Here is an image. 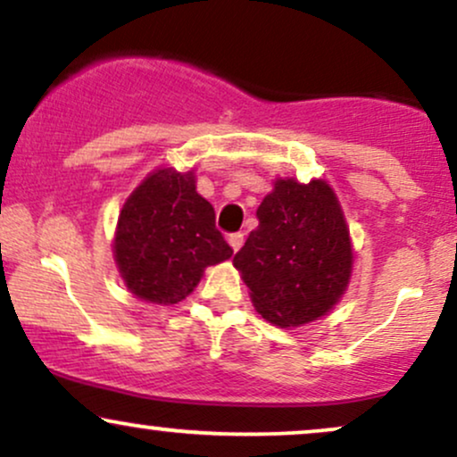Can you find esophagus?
Listing matches in <instances>:
<instances>
[{
  "instance_id": "esophagus-1",
  "label": "esophagus",
  "mask_w": 457,
  "mask_h": 457,
  "mask_svg": "<svg viewBox=\"0 0 457 457\" xmlns=\"http://www.w3.org/2000/svg\"><path fill=\"white\" fill-rule=\"evenodd\" d=\"M228 243H229V246H232L234 251H238L240 246H243V243H245V234H240V232L229 234L228 236Z\"/></svg>"
}]
</instances>
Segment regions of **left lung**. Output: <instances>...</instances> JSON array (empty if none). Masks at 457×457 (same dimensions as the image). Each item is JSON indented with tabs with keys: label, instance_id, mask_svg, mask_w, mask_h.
I'll return each mask as SVG.
<instances>
[{
	"label": "left lung",
	"instance_id": "8db88e82",
	"mask_svg": "<svg viewBox=\"0 0 457 457\" xmlns=\"http://www.w3.org/2000/svg\"><path fill=\"white\" fill-rule=\"evenodd\" d=\"M260 225L234 255L253 307L277 327H303L337 305L353 272L342 206L324 180H275Z\"/></svg>",
	"mask_w": 457,
	"mask_h": 457
}]
</instances>
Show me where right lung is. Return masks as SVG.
<instances>
[{"instance_id":"1","label":"right lung","mask_w":457,"mask_h":457,"mask_svg":"<svg viewBox=\"0 0 457 457\" xmlns=\"http://www.w3.org/2000/svg\"><path fill=\"white\" fill-rule=\"evenodd\" d=\"M232 253L193 171H152L120 212L113 258L129 290L144 301L174 305L195 290L206 266Z\"/></svg>"}]
</instances>
